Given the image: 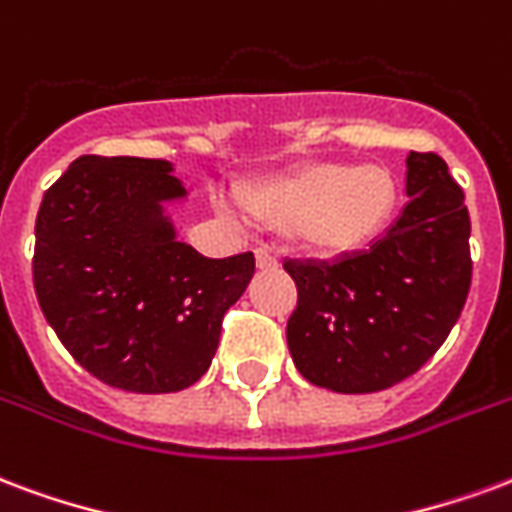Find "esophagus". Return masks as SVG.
<instances>
[{"mask_svg":"<svg viewBox=\"0 0 512 512\" xmlns=\"http://www.w3.org/2000/svg\"><path fill=\"white\" fill-rule=\"evenodd\" d=\"M256 264H259V270H275V267H278V259H275L270 251L259 248V251H256Z\"/></svg>","mask_w":512,"mask_h":512,"instance_id":"1","label":"esophagus"}]
</instances>
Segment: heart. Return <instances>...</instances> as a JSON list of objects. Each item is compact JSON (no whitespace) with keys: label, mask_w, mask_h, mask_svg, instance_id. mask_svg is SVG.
I'll list each match as a JSON object with an SVG mask.
<instances>
[{"label":"heart","mask_w":512,"mask_h":512,"mask_svg":"<svg viewBox=\"0 0 512 512\" xmlns=\"http://www.w3.org/2000/svg\"><path fill=\"white\" fill-rule=\"evenodd\" d=\"M398 179L384 166L311 163L259 179L240 193L242 210L261 226L294 234L322 259H343L371 248L393 223Z\"/></svg>","instance_id":"b5f03b06"}]
</instances>
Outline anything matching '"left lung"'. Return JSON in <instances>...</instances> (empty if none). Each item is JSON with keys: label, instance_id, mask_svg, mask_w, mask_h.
<instances>
[{"label": "left lung", "instance_id": "1", "mask_svg": "<svg viewBox=\"0 0 512 512\" xmlns=\"http://www.w3.org/2000/svg\"><path fill=\"white\" fill-rule=\"evenodd\" d=\"M404 212L368 251L283 261L297 283L286 324L305 379L333 393H376L420 371L464 311L472 256L464 190L434 152L406 158Z\"/></svg>", "mask_w": 512, "mask_h": 512}]
</instances>
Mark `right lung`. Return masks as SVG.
I'll return each instance as SVG.
<instances>
[{
    "label": "right lung",
    "mask_w": 512,
    "mask_h": 512,
    "mask_svg": "<svg viewBox=\"0 0 512 512\" xmlns=\"http://www.w3.org/2000/svg\"><path fill=\"white\" fill-rule=\"evenodd\" d=\"M188 196L169 160L84 155L35 223L37 302L81 368L128 393H177L207 374L253 253L207 259L163 204Z\"/></svg>",
    "instance_id": "1"
}]
</instances>
